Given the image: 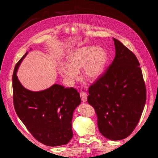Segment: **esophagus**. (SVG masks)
I'll return each instance as SVG.
<instances>
[{"label":"esophagus","instance_id":"34e87169","mask_svg":"<svg viewBox=\"0 0 158 158\" xmlns=\"http://www.w3.org/2000/svg\"><path fill=\"white\" fill-rule=\"evenodd\" d=\"M80 98H81V99H82V101L83 102H86L87 99H88L87 94L85 92H80Z\"/></svg>","mask_w":158,"mask_h":158}]
</instances>
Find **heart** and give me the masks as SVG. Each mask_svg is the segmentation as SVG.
<instances>
[{"instance_id": "1", "label": "heart", "mask_w": 158, "mask_h": 158, "mask_svg": "<svg viewBox=\"0 0 158 158\" xmlns=\"http://www.w3.org/2000/svg\"><path fill=\"white\" fill-rule=\"evenodd\" d=\"M107 52L97 46L81 47L68 55L69 64H61L59 73L69 82H74L79 77V70L83 69V74L88 80L93 82L102 74L107 60Z\"/></svg>"}]
</instances>
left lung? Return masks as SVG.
<instances>
[{"instance_id": "obj_1", "label": "left lung", "mask_w": 158, "mask_h": 158, "mask_svg": "<svg viewBox=\"0 0 158 158\" xmlns=\"http://www.w3.org/2000/svg\"><path fill=\"white\" fill-rule=\"evenodd\" d=\"M115 56L88 89V102L98 117L102 135L109 140L128 137L139 122L146 100L140 63L133 52L113 38Z\"/></svg>"}]
</instances>
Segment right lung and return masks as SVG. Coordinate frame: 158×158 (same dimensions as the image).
Listing matches in <instances>:
<instances>
[{"label":"right lung","mask_w":158,"mask_h":158,"mask_svg":"<svg viewBox=\"0 0 158 158\" xmlns=\"http://www.w3.org/2000/svg\"><path fill=\"white\" fill-rule=\"evenodd\" d=\"M27 52L15 66L12 75L13 102L17 115L37 140L49 146L65 145L73 136L72 119L81 103L73 88L54 84L40 92L26 89L16 75Z\"/></svg>","instance_id":"right-lung-1"}]
</instances>
